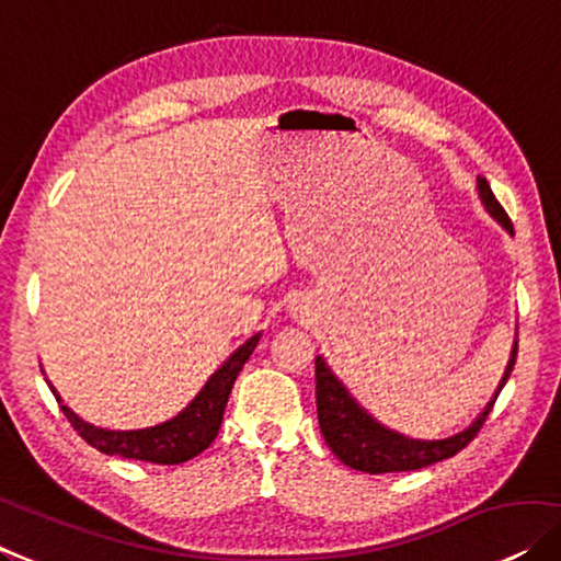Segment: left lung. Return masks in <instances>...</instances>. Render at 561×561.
Wrapping results in <instances>:
<instances>
[{
  "mask_svg": "<svg viewBox=\"0 0 561 561\" xmlns=\"http://www.w3.org/2000/svg\"><path fill=\"white\" fill-rule=\"evenodd\" d=\"M478 194H481L483 207L489 209L493 220H499L506 232L514 234V225H511L506 209L499 205L493 197L489 182L478 176ZM518 354V341H514L511 348L508 367L503 371V379L485 404V410L478 415L466 430L458 435L445 437V440H415V437H404L402 433H394L377 422L362 408L359 402L348 394V389L341 385L323 356H316V410H319V425L323 433V440L331 448V453L344 462V466L354 470H364V473H400V470H417L433 462H440L445 458H453L478 435L483 427L485 417L493 410L499 392L506 385L511 371H514Z\"/></svg>",
  "mask_w": 561,
  "mask_h": 561,
  "instance_id": "obj_1",
  "label": "left lung"
}]
</instances>
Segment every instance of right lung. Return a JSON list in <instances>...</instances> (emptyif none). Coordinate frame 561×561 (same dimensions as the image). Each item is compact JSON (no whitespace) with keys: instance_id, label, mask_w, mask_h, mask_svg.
Wrapping results in <instances>:
<instances>
[{"instance_id":"add662e5","label":"right lung","mask_w":561,"mask_h":561,"mask_svg":"<svg viewBox=\"0 0 561 561\" xmlns=\"http://www.w3.org/2000/svg\"><path fill=\"white\" fill-rule=\"evenodd\" d=\"M261 341V334L250 336L240 348H234L220 369L207 379V385L199 389V394L186 404L180 415L161 422V425L144 427V430H105L95 427L91 422L80 420L70 408H65L60 394L55 392V400L60 402L62 415L68 417L72 430L83 437L88 445L95 450L105 453V456H121L131 460H146L159 462V466H176L202 450H207L213 440L220 433L222 415L230 400L232 385L238 379L240 369L253 354V348Z\"/></svg>"}]
</instances>
